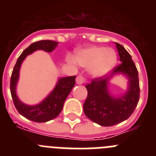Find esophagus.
I'll use <instances>...</instances> for the list:
<instances>
[{
  "label": "esophagus",
  "mask_w": 156,
  "mask_h": 156,
  "mask_svg": "<svg viewBox=\"0 0 156 156\" xmlns=\"http://www.w3.org/2000/svg\"><path fill=\"white\" fill-rule=\"evenodd\" d=\"M76 84H83V83L86 82V79L83 76H78L76 79Z\"/></svg>",
  "instance_id": "1"
}]
</instances>
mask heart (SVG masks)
I'll return each instance as SVG.
<instances>
[{
    "label": "heart",
    "instance_id": "b5f03b06",
    "mask_svg": "<svg viewBox=\"0 0 156 156\" xmlns=\"http://www.w3.org/2000/svg\"><path fill=\"white\" fill-rule=\"evenodd\" d=\"M66 60L69 63L89 68L90 73L94 76L101 77L108 74L115 66L117 61L116 52L111 48L90 46L80 49L76 53V59L68 55Z\"/></svg>",
    "mask_w": 156,
    "mask_h": 156
}]
</instances>
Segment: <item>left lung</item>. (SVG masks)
<instances>
[{
    "label": "left lung",
    "instance_id": "1",
    "mask_svg": "<svg viewBox=\"0 0 156 156\" xmlns=\"http://www.w3.org/2000/svg\"><path fill=\"white\" fill-rule=\"evenodd\" d=\"M121 64L115 67L109 76H103L86 85L87 97L83 112L88 119L100 126H111L129 118L139 101L138 72L127 51L115 43ZM122 74L128 80V89L122 95L114 96L108 89L109 81L115 75Z\"/></svg>",
    "mask_w": 156,
    "mask_h": 156
}]
</instances>
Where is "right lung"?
Instances as JSON below:
<instances>
[{
	"mask_svg": "<svg viewBox=\"0 0 156 156\" xmlns=\"http://www.w3.org/2000/svg\"><path fill=\"white\" fill-rule=\"evenodd\" d=\"M58 42L53 41H40L33 43L23 51L18 58L11 77L10 90L12 100L16 109L25 118L37 122H45L55 119L60 114L65 101L75 85L76 76L59 78L53 90L39 104L29 105L19 100L16 94L17 83L19 79V71L25 58L34 51L43 50L51 52L55 49Z\"/></svg>",
	"mask_w": 156,
	"mask_h": 156,
	"instance_id": "right-lung-1",
	"label": "right lung"
}]
</instances>
